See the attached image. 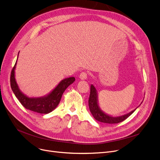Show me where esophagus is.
<instances>
[{"instance_id": "esophagus-1", "label": "esophagus", "mask_w": 160, "mask_h": 160, "mask_svg": "<svg viewBox=\"0 0 160 160\" xmlns=\"http://www.w3.org/2000/svg\"><path fill=\"white\" fill-rule=\"evenodd\" d=\"M88 74L86 72H82L80 74V78L82 80H86L88 78Z\"/></svg>"}]
</instances>
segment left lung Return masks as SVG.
Returning a JSON list of instances; mask_svg holds the SVG:
<instances>
[{"mask_svg":"<svg viewBox=\"0 0 160 160\" xmlns=\"http://www.w3.org/2000/svg\"><path fill=\"white\" fill-rule=\"evenodd\" d=\"M88 104L89 110L92 115H93L94 118L98 121L107 124H116L121 122L127 119L128 117L130 115H131L134 112V111L136 110H133L129 113L117 117H113L105 114L104 112H102L100 110L99 106L98 105L97 90L93 85L91 86L90 95L88 100Z\"/></svg>","mask_w":160,"mask_h":160,"instance_id":"obj_1","label":"left lung"}]
</instances>
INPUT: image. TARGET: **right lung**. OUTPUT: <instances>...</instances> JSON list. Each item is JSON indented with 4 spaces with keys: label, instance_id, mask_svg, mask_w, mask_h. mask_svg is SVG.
I'll return each instance as SVG.
<instances>
[{
    "label": "right lung",
    "instance_id": "obj_1",
    "mask_svg": "<svg viewBox=\"0 0 160 160\" xmlns=\"http://www.w3.org/2000/svg\"><path fill=\"white\" fill-rule=\"evenodd\" d=\"M16 63L17 62L11 71V88L13 93L18 98L21 104L27 110L32 112L47 114L53 111L60 103L65 90L75 80L74 77L65 78L59 83L58 86L47 96L42 98H28L21 93L16 83L15 79V68Z\"/></svg>",
    "mask_w": 160,
    "mask_h": 160
}]
</instances>
